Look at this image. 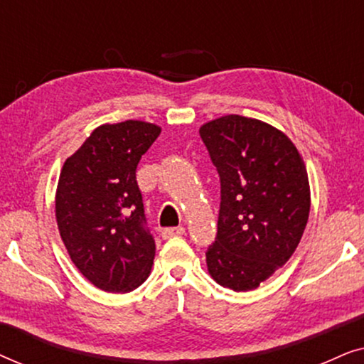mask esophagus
<instances>
[{
  "label": "esophagus",
  "instance_id": "obj_1",
  "mask_svg": "<svg viewBox=\"0 0 364 364\" xmlns=\"http://www.w3.org/2000/svg\"><path fill=\"white\" fill-rule=\"evenodd\" d=\"M186 233V228L183 227H168V228H164L162 230V238H172V237H178V235H183Z\"/></svg>",
  "mask_w": 364,
  "mask_h": 364
}]
</instances>
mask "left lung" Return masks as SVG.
<instances>
[{"label":"left lung","mask_w":364,"mask_h":364,"mask_svg":"<svg viewBox=\"0 0 364 364\" xmlns=\"http://www.w3.org/2000/svg\"><path fill=\"white\" fill-rule=\"evenodd\" d=\"M198 132L220 177L208 273L233 291L255 290L301 240L310 215L305 162L285 134L258 119L230 114Z\"/></svg>","instance_id":"obj_1"}]
</instances>
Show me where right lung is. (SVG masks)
Listing matches in <instances>:
<instances>
[{
	"label": "right lung",
	"instance_id": "obj_1",
	"mask_svg": "<svg viewBox=\"0 0 364 364\" xmlns=\"http://www.w3.org/2000/svg\"><path fill=\"white\" fill-rule=\"evenodd\" d=\"M159 134L161 127L144 121L102 124L59 176V233L77 270L104 291H132L151 273L156 242L136 171Z\"/></svg>",
	"mask_w": 364,
	"mask_h": 364
}]
</instances>
